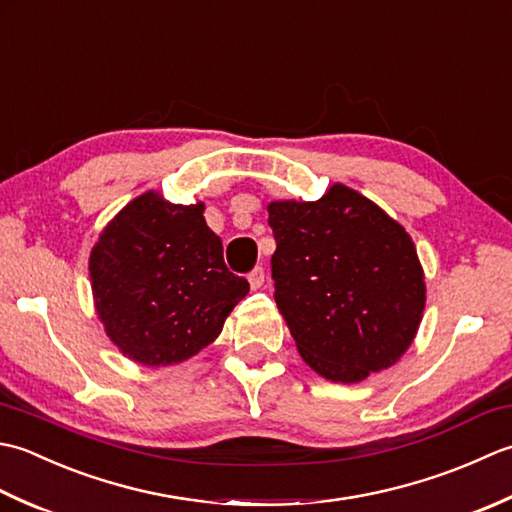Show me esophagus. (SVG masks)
Here are the masks:
<instances>
[{
  "instance_id": "esophagus-1",
  "label": "esophagus",
  "mask_w": 512,
  "mask_h": 512,
  "mask_svg": "<svg viewBox=\"0 0 512 512\" xmlns=\"http://www.w3.org/2000/svg\"><path fill=\"white\" fill-rule=\"evenodd\" d=\"M247 280H249V287H252V289H260V287H263V283H265V269H263V267L252 269V271H249Z\"/></svg>"
}]
</instances>
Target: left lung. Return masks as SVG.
Masks as SVG:
<instances>
[{
	"label": "left lung",
	"instance_id": "1",
	"mask_svg": "<svg viewBox=\"0 0 512 512\" xmlns=\"http://www.w3.org/2000/svg\"><path fill=\"white\" fill-rule=\"evenodd\" d=\"M267 212L276 305L302 360L342 384L393 367L415 340L426 305L409 232L344 183L318 201H271Z\"/></svg>",
	"mask_w": 512,
	"mask_h": 512
}]
</instances>
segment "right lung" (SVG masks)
Returning a JSON list of instances; mask_svg holds the SVG:
<instances>
[{
    "instance_id": "obj_1",
    "label": "right lung",
    "mask_w": 512,
    "mask_h": 512,
    "mask_svg": "<svg viewBox=\"0 0 512 512\" xmlns=\"http://www.w3.org/2000/svg\"><path fill=\"white\" fill-rule=\"evenodd\" d=\"M205 205L148 190L101 229L88 260L92 300L106 336L141 367L196 356L223 331L249 283L225 267Z\"/></svg>"
}]
</instances>
